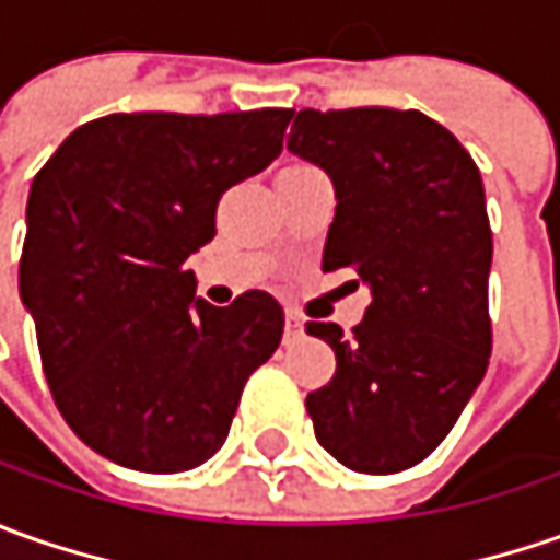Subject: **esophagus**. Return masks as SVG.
Masks as SVG:
<instances>
[{
    "label": "esophagus",
    "instance_id": "34e87169",
    "mask_svg": "<svg viewBox=\"0 0 560 560\" xmlns=\"http://www.w3.org/2000/svg\"><path fill=\"white\" fill-rule=\"evenodd\" d=\"M302 334H305L302 320H299L295 314H287V342H295V339H302Z\"/></svg>",
    "mask_w": 560,
    "mask_h": 560
}]
</instances>
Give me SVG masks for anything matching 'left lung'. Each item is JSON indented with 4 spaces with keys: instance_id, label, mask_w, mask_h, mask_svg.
<instances>
[{
    "instance_id": "8db88e82",
    "label": "left lung",
    "mask_w": 560,
    "mask_h": 560,
    "mask_svg": "<svg viewBox=\"0 0 560 560\" xmlns=\"http://www.w3.org/2000/svg\"><path fill=\"white\" fill-rule=\"evenodd\" d=\"M287 149L330 174L324 270L371 290L364 320H308L336 374L308 393L314 436L358 474H398L440 445L492 352V230L474 159L442 124L398 108H305Z\"/></svg>"
}]
</instances>
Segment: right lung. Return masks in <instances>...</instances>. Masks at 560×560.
<instances>
[{
  "label": "right lung",
  "instance_id": "obj_1",
  "mask_svg": "<svg viewBox=\"0 0 560 560\" xmlns=\"http://www.w3.org/2000/svg\"><path fill=\"white\" fill-rule=\"evenodd\" d=\"M290 108L133 112L77 127L33 177L21 302L55 405L108 462L180 474L230 433L248 374L280 346L261 290L214 308L184 261L226 189L283 149Z\"/></svg>",
  "mask_w": 560,
  "mask_h": 560
}]
</instances>
